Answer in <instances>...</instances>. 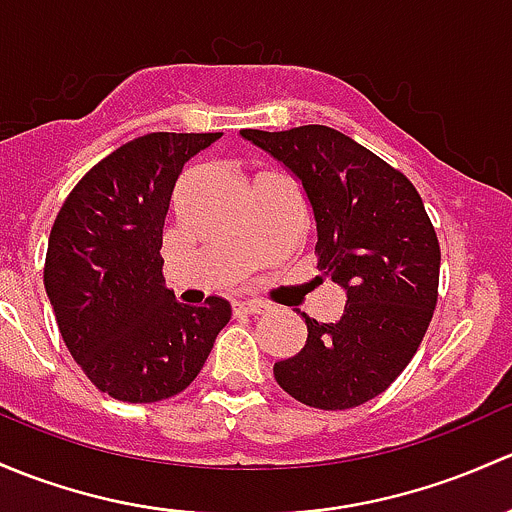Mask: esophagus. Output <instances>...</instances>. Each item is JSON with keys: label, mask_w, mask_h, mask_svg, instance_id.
<instances>
[{"label": "esophagus", "mask_w": 512, "mask_h": 512, "mask_svg": "<svg viewBox=\"0 0 512 512\" xmlns=\"http://www.w3.org/2000/svg\"><path fill=\"white\" fill-rule=\"evenodd\" d=\"M266 310V305L256 303V300H234V313L239 315H258Z\"/></svg>", "instance_id": "obj_1"}]
</instances>
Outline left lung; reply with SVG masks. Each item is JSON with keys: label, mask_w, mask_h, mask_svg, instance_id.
Here are the masks:
<instances>
[{"label": "left lung", "mask_w": 512, "mask_h": 512, "mask_svg": "<svg viewBox=\"0 0 512 512\" xmlns=\"http://www.w3.org/2000/svg\"><path fill=\"white\" fill-rule=\"evenodd\" d=\"M241 138L303 184L318 268L347 295L335 323L303 313L308 340L273 365L276 382L308 407H360L402 374L434 315L441 251L424 202L402 172L325 125Z\"/></svg>", "instance_id": "left-lung-1"}]
</instances>
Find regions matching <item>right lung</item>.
<instances>
[{
	"label": "right lung",
	"mask_w": 512,
	"mask_h": 512,
	"mask_svg": "<svg viewBox=\"0 0 512 512\" xmlns=\"http://www.w3.org/2000/svg\"><path fill=\"white\" fill-rule=\"evenodd\" d=\"M221 133L125 142L73 187L51 226L44 286L73 360L113 399L150 404L194 382L231 305L177 303L162 278V226L182 167Z\"/></svg>",
	"instance_id": "right-lung-1"
}]
</instances>
